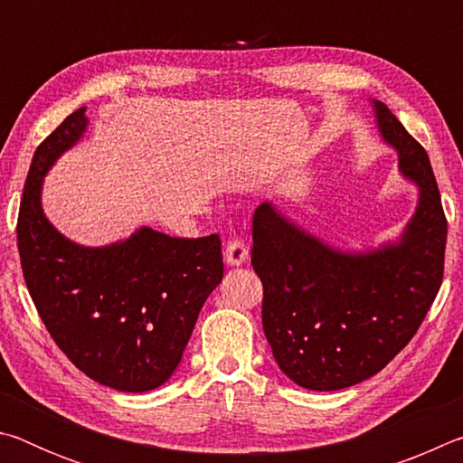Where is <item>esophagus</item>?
I'll list each match as a JSON object with an SVG mask.
<instances>
[{"mask_svg": "<svg viewBox=\"0 0 463 463\" xmlns=\"http://www.w3.org/2000/svg\"><path fill=\"white\" fill-rule=\"evenodd\" d=\"M249 260V249L242 241H231L224 249V261L231 268H239Z\"/></svg>", "mask_w": 463, "mask_h": 463, "instance_id": "34e87169", "label": "esophagus"}]
</instances>
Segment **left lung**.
Segmentation results:
<instances>
[{
  "label": "left lung",
  "mask_w": 463,
  "mask_h": 463,
  "mask_svg": "<svg viewBox=\"0 0 463 463\" xmlns=\"http://www.w3.org/2000/svg\"><path fill=\"white\" fill-rule=\"evenodd\" d=\"M370 104L398 171L419 192L394 241L347 250L271 202L253 216L250 263L263 284V333L279 370L307 390H343L383 370L417 333L443 279L448 221L429 155L382 101Z\"/></svg>",
  "instance_id": "obj_1"
}]
</instances>
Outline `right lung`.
Masks as SVG:
<instances>
[{
	"label": "right lung",
	"instance_id": "1",
	"mask_svg": "<svg viewBox=\"0 0 463 463\" xmlns=\"http://www.w3.org/2000/svg\"><path fill=\"white\" fill-rule=\"evenodd\" d=\"M75 109L36 148L18 216V250L33 302L75 367L101 386L148 392L182 362L206 298L222 281L218 234L175 239L151 226L101 247L67 239L43 210L44 177L90 127Z\"/></svg>",
	"mask_w": 463,
	"mask_h": 463
}]
</instances>
